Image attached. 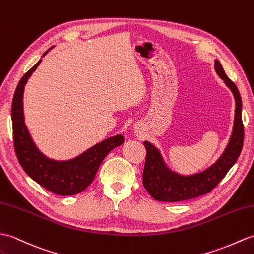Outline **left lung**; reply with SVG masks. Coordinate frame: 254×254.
Masks as SVG:
<instances>
[{
  "label": "left lung",
  "mask_w": 254,
  "mask_h": 254,
  "mask_svg": "<svg viewBox=\"0 0 254 254\" xmlns=\"http://www.w3.org/2000/svg\"><path fill=\"white\" fill-rule=\"evenodd\" d=\"M215 71L234 94L236 102L233 133L225 151L214 164L193 175H181L167 168L162 156L149 141H144L146 161L143 184L150 196L158 201L178 202L197 198L210 192L224 179L240 155L244 145V125L241 117V97L237 86L228 78L219 61H215Z\"/></svg>",
  "instance_id": "obj_1"
}]
</instances>
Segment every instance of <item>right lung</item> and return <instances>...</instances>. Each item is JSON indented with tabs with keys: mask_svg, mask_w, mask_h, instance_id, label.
I'll return each mask as SVG.
<instances>
[{
	"mask_svg": "<svg viewBox=\"0 0 254 254\" xmlns=\"http://www.w3.org/2000/svg\"><path fill=\"white\" fill-rule=\"evenodd\" d=\"M47 52L49 51H46L43 56ZM40 64L41 60L23 74L13 97L11 123L15 152L25 172L38 184L56 194L71 196L83 191L91 184L105 157L117 146H120L125 138L122 135L109 137L67 161L53 160L44 156L34 145L28 132L22 109L23 88L29 76Z\"/></svg>",
	"mask_w": 254,
	"mask_h": 254,
	"instance_id": "add662e5",
	"label": "right lung"
}]
</instances>
